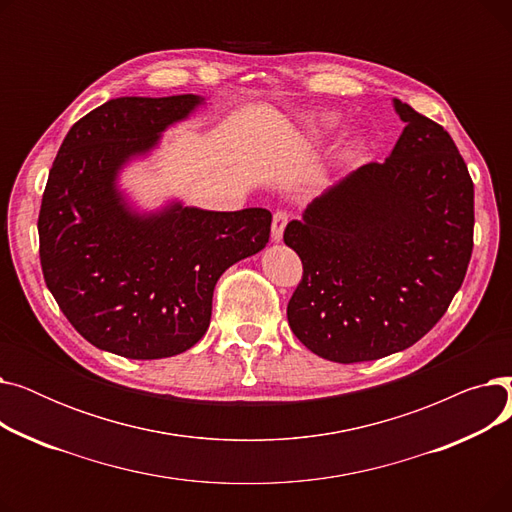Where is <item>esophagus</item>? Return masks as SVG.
Returning <instances> with one entry per match:
<instances>
[{"label":"esophagus","instance_id":"esophagus-1","mask_svg":"<svg viewBox=\"0 0 512 512\" xmlns=\"http://www.w3.org/2000/svg\"><path fill=\"white\" fill-rule=\"evenodd\" d=\"M288 218H290V215L286 211H276L274 213V220H272V240L274 242L282 240V234H284V228L288 224Z\"/></svg>","mask_w":512,"mask_h":512}]
</instances>
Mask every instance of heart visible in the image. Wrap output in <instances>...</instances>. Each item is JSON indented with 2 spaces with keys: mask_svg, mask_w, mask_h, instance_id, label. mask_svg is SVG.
<instances>
[{
  "mask_svg": "<svg viewBox=\"0 0 512 512\" xmlns=\"http://www.w3.org/2000/svg\"><path fill=\"white\" fill-rule=\"evenodd\" d=\"M321 122H324V124H332L334 120H332V118H324V120H321Z\"/></svg>",
  "mask_w": 512,
  "mask_h": 512,
  "instance_id": "1",
  "label": "heart"
}]
</instances>
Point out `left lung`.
Returning a JSON list of instances; mask_svg holds the SVG:
<instances>
[{
	"mask_svg": "<svg viewBox=\"0 0 512 512\" xmlns=\"http://www.w3.org/2000/svg\"><path fill=\"white\" fill-rule=\"evenodd\" d=\"M390 157L313 199L284 242L303 261L288 324L311 353L361 363L405 351L461 288L473 251V180L450 134L394 99Z\"/></svg>",
	"mask_w": 512,
	"mask_h": 512,
	"instance_id": "obj_1",
	"label": "left lung"
}]
</instances>
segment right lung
<instances>
[{
    "mask_svg": "<svg viewBox=\"0 0 512 512\" xmlns=\"http://www.w3.org/2000/svg\"><path fill=\"white\" fill-rule=\"evenodd\" d=\"M199 95L118 97L80 118L49 170L39 211L45 284L74 330L101 351L164 359L209 328L213 288L270 240L261 207L205 211L174 201L137 213L116 178L159 134L191 116Z\"/></svg>",
    "mask_w": 512,
    "mask_h": 512,
    "instance_id": "1",
    "label": "right lung"
}]
</instances>
